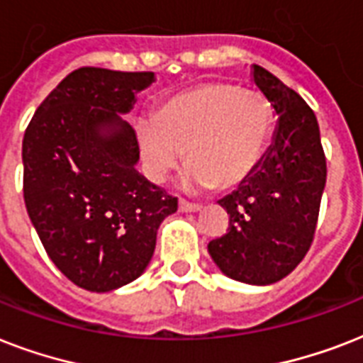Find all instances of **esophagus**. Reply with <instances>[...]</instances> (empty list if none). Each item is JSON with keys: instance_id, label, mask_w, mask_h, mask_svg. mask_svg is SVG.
Returning a JSON list of instances; mask_svg holds the SVG:
<instances>
[{"instance_id": "obj_1", "label": "esophagus", "mask_w": 363, "mask_h": 363, "mask_svg": "<svg viewBox=\"0 0 363 363\" xmlns=\"http://www.w3.org/2000/svg\"><path fill=\"white\" fill-rule=\"evenodd\" d=\"M179 211H181V213H198V211H201V205L190 203V201L181 199V201H179Z\"/></svg>"}]
</instances>
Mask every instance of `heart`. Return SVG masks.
Here are the masks:
<instances>
[{"label": "heart", "mask_w": 363, "mask_h": 363, "mask_svg": "<svg viewBox=\"0 0 363 363\" xmlns=\"http://www.w3.org/2000/svg\"><path fill=\"white\" fill-rule=\"evenodd\" d=\"M275 122L258 90L211 81L167 99L156 121L137 125L145 171L164 182L186 150L188 186L233 190L258 169Z\"/></svg>", "instance_id": "1"}]
</instances>
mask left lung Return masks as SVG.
<instances>
[{
    "mask_svg": "<svg viewBox=\"0 0 363 363\" xmlns=\"http://www.w3.org/2000/svg\"><path fill=\"white\" fill-rule=\"evenodd\" d=\"M252 81L279 116L275 135L258 169L218 199L230 226L207 248L224 275L265 286L292 273L309 250L326 186V156L303 98L259 65H252Z\"/></svg>",
    "mask_w": 363,
    "mask_h": 363,
    "instance_id": "left-lung-1",
    "label": "left lung"
}]
</instances>
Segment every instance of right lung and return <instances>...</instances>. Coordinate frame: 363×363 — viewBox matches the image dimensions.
<instances>
[{
	"mask_svg": "<svg viewBox=\"0 0 363 363\" xmlns=\"http://www.w3.org/2000/svg\"><path fill=\"white\" fill-rule=\"evenodd\" d=\"M154 73L81 67L24 133V201L48 258L77 286L111 292L147 269L177 198L135 169L139 143L121 115Z\"/></svg>",
	"mask_w": 363,
	"mask_h": 363,
	"instance_id": "1",
	"label": "right lung"
}]
</instances>
